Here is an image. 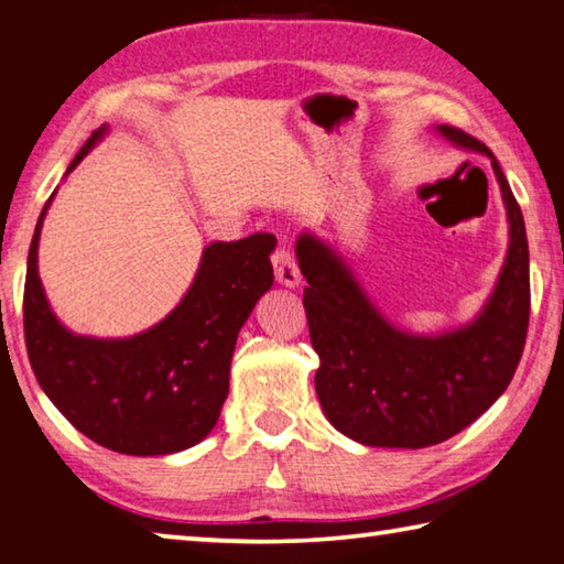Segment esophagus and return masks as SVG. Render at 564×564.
<instances>
[{"mask_svg": "<svg viewBox=\"0 0 564 564\" xmlns=\"http://www.w3.org/2000/svg\"><path fill=\"white\" fill-rule=\"evenodd\" d=\"M271 263H273V275L275 281L281 285H289V289H295V285L301 283V271H299V263H295L291 248L281 243L275 248L273 256H271Z\"/></svg>", "mask_w": 564, "mask_h": 564, "instance_id": "esophagus-1", "label": "esophagus"}]
</instances>
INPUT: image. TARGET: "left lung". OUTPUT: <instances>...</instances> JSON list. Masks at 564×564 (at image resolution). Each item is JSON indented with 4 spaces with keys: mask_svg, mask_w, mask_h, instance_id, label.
I'll return each mask as SVG.
<instances>
[{
    "mask_svg": "<svg viewBox=\"0 0 564 564\" xmlns=\"http://www.w3.org/2000/svg\"><path fill=\"white\" fill-rule=\"evenodd\" d=\"M453 144L492 159L508 208L510 246L498 285L470 326L410 336L370 305L340 256L311 234L295 243L313 350L316 393L336 431L362 445H437L480 417L518 370L530 323V251L518 202L492 151L457 127Z\"/></svg>",
    "mask_w": 564,
    "mask_h": 564,
    "instance_id": "8db88e82",
    "label": "left lung"
}]
</instances>
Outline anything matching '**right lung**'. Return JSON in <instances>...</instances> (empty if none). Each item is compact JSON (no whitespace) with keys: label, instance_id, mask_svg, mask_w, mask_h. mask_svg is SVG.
Masks as SVG:
<instances>
[{"label":"right lung","instance_id":"obj_1","mask_svg":"<svg viewBox=\"0 0 564 564\" xmlns=\"http://www.w3.org/2000/svg\"><path fill=\"white\" fill-rule=\"evenodd\" d=\"M101 133H91L69 171ZM46 206L34 228L24 281L26 356L44 393L76 431L113 453L169 455L204 441L228 395L238 330L273 283L269 256L275 236L212 243L194 285L159 326L133 338L99 340L74 336L46 303L36 273Z\"/></svg>","mask_w":564,"mask_h":564}]
</instances>
